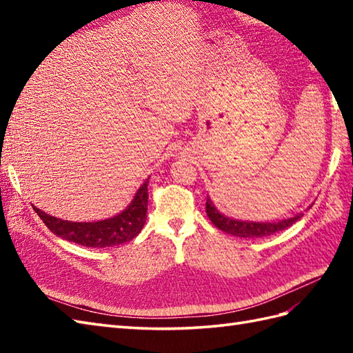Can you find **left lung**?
<instances>
[{
	"mask_svg": "<svg viewBox=\"0 0 353 353\" xmlns=\"http://www.w3.org/2000/svg\"><path fill=\"white\" fill-rule=\"evenodd\" d=\"M206 214L209 220L212 221L215 228L220 230L226 232L234 236H241V238H262L273 235L276 232H281L283 229L290 228L291 224H294L299 219H302L303 214H297L291 219L281 220L277 223H256V221H241V220H234L229 219V216L223 215L219 209L214 206L211 199H206Z\"/></svg>",
	"mask_w": 353,
	"mask_h": 353,
	"instance_id": "obj_1",
	"label": "left lung"
}]
</instances>
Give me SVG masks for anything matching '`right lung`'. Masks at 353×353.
<instances>
[{
	"label": "right lung",
	"instance_id": "obj_1",
	"mask_svg": "<svg viewBox=\"0 0 353 353\" xmlns=\"http://www.w3.org/2000/svg\"><path fill=\"white\" fill-rule=\"evenodd\" d=\"M148 179L142 183L138 192L134 194L132 203L121 214L108 220L92 223L66 221L45 214L36 206H33V209L52 234L63 239H68V241L86 247H94V249H97V247L101 249V247L119 245L132 241L134 236H138L142 228H144L147 220Z\"/></svg>",
	"mask_w": 353,
	"mask_h": 353
}]
</instances>
